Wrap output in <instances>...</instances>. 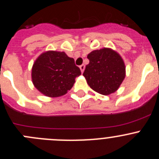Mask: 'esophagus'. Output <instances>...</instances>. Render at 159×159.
<instances>
[{
    "label": "esophagus",
    "instance_id": "34e87169",
    "mask_svg": "<svg viewBox=\"0 0 159 159\" xmlns=\"http://www.w3.org/2000/svg\"><path fill=\"white\" fill-rule=\"evenodd\" d=\"M85 65H81V66H79V68H80V70H81V73H83L84 72V70H85Z\"/></svg>",
    "mask_w": 159,
    "mask_h": 159
}]
</instances>
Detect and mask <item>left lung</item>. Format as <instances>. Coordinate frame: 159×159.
I'll return each instance as SVG.
<instances>
[{
	"mask_svg": "<svg viewBox=\"0 0 159 159\" xmlns=\"http://www.w3.org/2000/svg\"><path fill=\"white\" fill-rule=\"evenodd\" d=\"M89 63L83 73L89 87L102 95L113 93L126 76V66L118 52L108 48L93 51L87 55Z\"/></svg>",
	"mask_w": 159,
	"mask_h": 159,
	"instance_id": "8db88e82",
	"label": "left lung"
}]
</instances>
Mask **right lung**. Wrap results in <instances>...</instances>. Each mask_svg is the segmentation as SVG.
<instances>
[{
	"mask_svg": "<svg viewBox=\"0 0 159 159\" xmlns=\"http://www.w3.org/2000/svg\"><path fill=\"white\" fill-rule=\"evenodd\" d=\"M81 70L74 59L63 51H48L42 53L31 68L34 86L46 97H58L66 93L74 85Z\"/></svg>",
	"mask_w": 159,
	"mask_h": 159,
	"instance_id": "obj_1",
	"label": "right lung"
}]
</instances>
